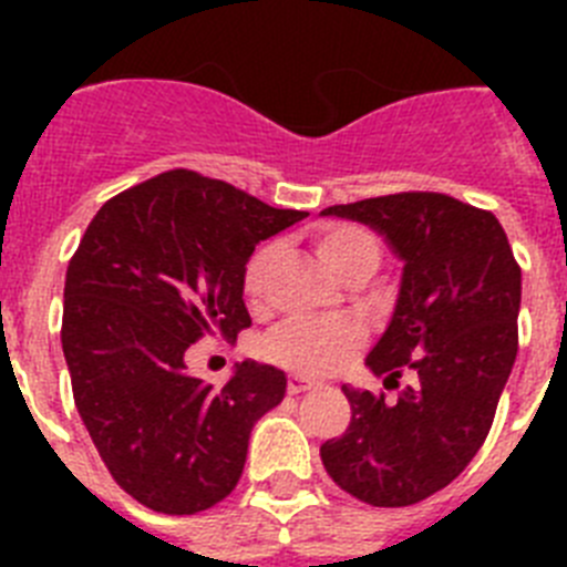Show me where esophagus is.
I'll return each mask as SVG.
<instances>
[{
	"instance_id": "esophagus-1",
	"label": "esophagus",
	"mask_w": 567,
	"mask_h": 567,
	"mask_svg": "<svg viewBox=\"0 0 567 567\" xmlns=\"http://www.w3.org/2000/svg\"><path fill=\"white\" fill-rule=\"evenodd\" d=\"M320 383H315V380L309 378H298V374H292V378L287 380V389L289 394H303V392H312V389H318Z\"/></svg>"
}]
</instances>
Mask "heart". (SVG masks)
I'll use <instances>...</instances> for the list:
<instances>
[{
	"label": "heart",
	"instance_id": "1",
	"mask_svg": "<svg viewBox=\"0 0 567 567\" xmlns=\"http://www.w3.org/2000/svg\"><path fill=\"white\" fill-rule=\"evenodd\" d=\"M315 249H318L320 260L329 267V272L338 275L340 280H346L358 269H378L380 264L378 238L369 229L354 227V224H329V227H323L315 235ZM275 255H278L275 244H264L247 260L240 287H244L249 303H258L264 298ZM363 340V327L349 318H295L284 323L264 343V354L278 365H284V369H289V372L323 378V374L343 369L360 352Z\"/></svg>",
	"mask_w": 567,
	"mask_h": 567
}]
</instances>
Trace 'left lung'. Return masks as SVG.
Listing matches in <instances>:
<instances>
[{
  "mask_svg": "<svg viewBox=\"0 0 567 567\" xmlns=\"http://www.w3.org/2000/svg\"><path fill=\"white\" fill-rule=\"evenodd\" d=\"M403 260L392 323L365 365L398 400L343 385L352 423L320 445L329 477L374 508H403L460 477L488 437L517 358L523 272L488 209L445 193L334 204ZM405 373L410 383L399 385Z\"/></svg>",
  "mask_w": 567,
  "mask_h": 567,
  "instance_id": "left-lung-1",
  "label": "left lung"
}]
</instances>
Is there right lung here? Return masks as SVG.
<instances>
[{
	"mask_svg": "<svg viewBox=\"0 0 567 567\" xmlns=\"http://www.w3.org/2000/svg\"><path fill=\"white\" fill-rule=\"evenodd\" d=\"M307 218L193 169L113 195L64 278L62 349L73 400L113 480L158 514H198L238 485L249 434L287 374L244 360L213 389L184 354L252 327L244 267L258 240Z\"/></svg>",
	"mask_w": 567,
	"mask_h": 567,
	"instance_id": "right-lung-1",
	"label": "right lung"
}]
</instances>
